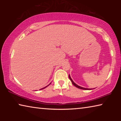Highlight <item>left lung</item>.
<instances>
[{
  "label": "left lung",
  "instance_id": "8db88e82",
  "mask_svg": "<svg viewBox=\"0 0 121 121\" xmlns=\"http://www.w3.org/2000/svg\"><path fill=\"white\" fill-rule=\"evenodd\" d=\"M69 79H70V81H71V82H72V83H73V84L75 86H76V87H77V88H78V89H82V90H92L91 89H87V88H84V87H81V86H78V85H77L76 84V83H75L74 82H73V81L72 80V79L71 78V77H70V75H69Z\"/></svg>",
  "mask_w": 121,
  "mask_h": 121
}]
</instances>
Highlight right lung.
Masks as SVG:
<instances>
[{
    "label": "right lung",
    "mask_w": 121,
    "mask_h": 121,
    "mask_svg": "<svg viewBox=\"0 0 121 121\" xmlns=\"http://www.w3.org/2000/svg\"><path fill=\"white\" fill-rule=\"evenodd\" d=\"M51 83H50V84H51ZM50 84H49V85H50ZM49 85H48V86H45V87H43V88H42V89H40V90H43V89H45V88H46V87H48V86Z\"/></svg>",
    "instance_id": "obj_1"
}]
</instances>
